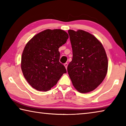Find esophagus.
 I'll use <instances>...</instances> for the list:
<instances>
[{"instance_id":"34e87169","label":"esophagus","mask_w":126,"mask_h":126,"mask_svg":"<svg viewBox=\"0 0 126 126\" xmlns=\"http://www.w3.org/2000/svg\"><path fill=\"white\" fill-rule=\"evenodd\" d=\"M64 65L65 66V68H66V69H67V67H68V63H64Z\"/></svg>"}]
</instances>
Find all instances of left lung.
<instances>
[{
    "label": "left lung",
    "mask_w": 126,
    "mask_h": 126,
    "mask_svg": "<svg viewBox=\"0 0 126 126\" xmlns=\"http://www.w3.org/2000/svg\"><path fill=\"white\" fill-rule=\"evenodd\" d=\"M73 51L67 67L74 87L80 93L95 89L105 78L108 59L103 46L94 36L82 30L68 31Z\"/></svg>",
    "instance_id": "obj_1"
}]
</instances>
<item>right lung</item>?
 <instances>
[{
    "instance_id": "right-lung-1",
    "label": "right lung",
    "mask_w": 126,
    "mask_h": 126,
    "mask_svg": "<svg viewBox=\"0 0 126 126\" xmlns=\"http://www.w3.org/2000/svg\"><path fill=\"white\" fill-rule=\"evenodd\" d=\"M61 29H47L32 38L23 50L21 68L25 79L35 89L47 91L57 83L67 71L59 62V48L68 39Z\"/></svg>"
}]
</instances>
